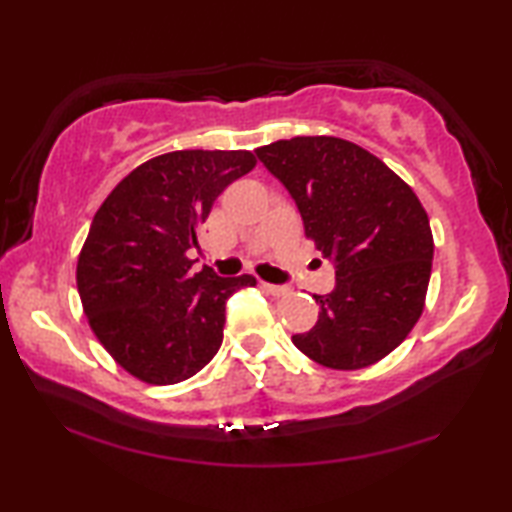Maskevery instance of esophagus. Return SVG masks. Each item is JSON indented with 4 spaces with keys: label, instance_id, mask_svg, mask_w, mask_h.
I'll return each instance as SVG.
<instances>
[{
    "label": "esophagus",
    "instance_id": "34e87169",
    "mask_svg": "<svg viewBox=\"0 0 512 512\" xmlns=\"http://www.w3.org/2000/svg\"><path fill=\"white\" fill-rule=\"evenodd\" d=\"M262 287L271 293V296L275 298H282V296H289L291 289L289 287H280V284H268V282H262Z\"/></svg>",
    "mask_w": 512,
    "mask_h": 512
}]
</instances>
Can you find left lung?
Masks as SVG:
<instances>
[{
  "label": "left lung",
  "instance_id": "1",
  "mask_svg": "<svg viewBox=\"0 0 512 512\" xmlns=\"http://www.w3.org/2000/svg\"><path fill=\"white\" fill-rule=\"evenodd\" d=\"M255 153L289 189L305 237L336 264V289L314 296L318 323L293 345L332 370L388 357L427 300L433 235L420 198L377 155L341 137H291Z\"/></svg>",
  "mask_w": 512,
  "mask_h": 512
}]
</instances>
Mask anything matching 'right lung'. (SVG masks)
I'll use <instances>...</instances> for the list:
<instances>
[{"label": "right lung", "mask_w": 512, "mask_h": 512, "mask_svg": "<svg viewBox=\"0 0 512 512\" xmlns=\"http://www.w3.org/2000/svg\"><path fill=\"white\" fill-rule=\"evenodd\" d=\"M250 151H171L146 160L94 214L76 287L94 336L128 375L153 386L194 377L221 348L225 300L253 275L189 273V250L216 198L253 171Z\"/></svg>", "instance_id": "obj_1"}]
</instances>
